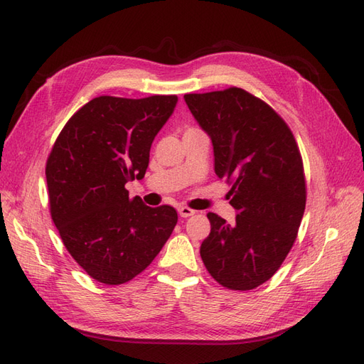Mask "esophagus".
<instances>
[{"mask_svg":"<svg viewBox=\"0 0 364 364\" xmlns=\"http://www.w3.org/2000/svg\"><path fill=\"white\" fill-rule=\"evenodd\" d=\"M179 215L181 217H183V218H186V217H191V215H194L196 214V211L194 209H191V208H188V206H179Z\"/></svg>","mask_w":364,"mask_h":364,"instance_id":"esophagus-1","label":"esophagus"}]
</instances>
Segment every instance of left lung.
Instances as JSON below:
<instances>
[{
  "label": "left lung",
  "instance_id": "obj_1",
  "mask_svg": "<svg viewBox=\"0 0 364 364\" xmlns=\"http://www.w3.org/2000/svg\"><path fill=\"white\" fill-rule=\"evenodd\" d=\"M214 147V170L229 185L234 223L208 213L211 232L200 246L209 274L226 289L253 290L289 255L305 211L299 147L287 123L241 87L185 94Z\"/></svg>",
  "mask_w": 364,
  "mask_h": 364
}]
</instances>
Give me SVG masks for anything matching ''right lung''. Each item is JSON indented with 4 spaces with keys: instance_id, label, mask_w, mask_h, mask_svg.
Here are the masks:
<instances>
[{
    "instance_id": "add662e5",
    "label": "right lung",
    "mask_w": 364,
    "mask_h": 364,
    "mask_svg": "<svg viewBox=\"0 0 364 364\" xmlns=\"http://www.w3.org/2000/svg\"><path fill=\"white\" fill-rule=\"evenodd\" d=\"M178 97H95L65 124L47 159L50 213L65 247L95 281L119 285L146 270L178 223L170 205L129 197Z\"/></svg>"
}]
</instances>
